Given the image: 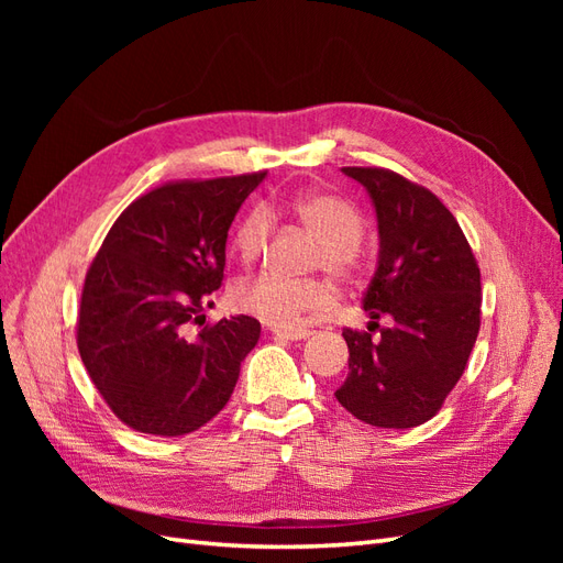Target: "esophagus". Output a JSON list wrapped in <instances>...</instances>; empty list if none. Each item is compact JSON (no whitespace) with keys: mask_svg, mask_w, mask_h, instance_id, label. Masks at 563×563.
<instances>
[{"mask_svg":"<svg viewBox=\"0 0 563 563\" xmlns=\"http://www.w3.org/2000/svg\"><path fill=\"white\" fill-rule=\"evenodd\" d=\"M269 333L275 335V338H284V340H305V338H310V331H305V329H279V327H275V329H269Z\"/></svg>","mask_w":563,"mask_h":563,"instance_id":"esophagus-1","label":"esophagus"}]
</instances>
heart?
<instances>
[{"label": "heart", "mask_w": 563, "mask_h": 563, "mask_svg": "<svg viewBox=\"0 0 563 563\" xmlns=\"http://www.w3.org/2000/svg\"><path fill=\"white\" fill-rule=\"evenodd\" d=\"M298 223L319 240L317 265L340 282H354L364 267L362 236L366 230L364 213L352 201L305 192L282 203ZM272 234V216L265 207H253L234 236V251L242 263L258 261L267 249ZM232 305L240 312L261 319L272 327H296L305 312H314L327 308L333 300V288L327 282H298L279 275H255L236 282L230 294Z\"/></svg>", "instance_id": "heart-1"}]
</instances>
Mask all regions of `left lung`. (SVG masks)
<instances>
[{
    "instance_id": "1",
    "label": "left lung",
    "mask_w": 563,
    "mask_h": 563,
    "mask_svg": "<svg viewBox=\"0 0 563 563\" xmlns=\"http://www.w3.org/2000/svg\"><path fill=\"white\" fill-rule=\"evenodd\" d=\"M378 220V263L362 308L368 331H343L350 373L340 406L373 428L428 422L463 376L479 333L482 275L453 213L385 168L345 166ZM390 327L373 339L377 319Z\"/></svg>"
}]
</instances>
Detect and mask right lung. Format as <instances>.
Here are the masks:
<instances>
[{"mask_svg":"<svg viewBox=\"0 0 563 563\" xmlns=\"http://www.w3.org/2000/svg\"><path fill=\"white\" fill-rule=\"evenodd\" d=\"M267 174L157 187L117 218L81 291L77 347L114 416L180 437L230 401L261 323L236 314L190 333L223 282L228 230Z\"/></svg>","mask_w":563,"mask_h":563,"instance_id":"right-lung-1","label":"right lung"}]
</instances>
